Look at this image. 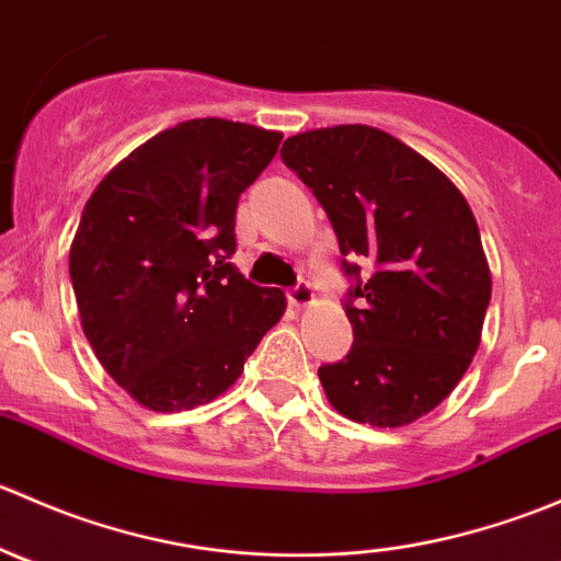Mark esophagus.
<instances>
[{
  "instance_id": "obj_1",
  "label": "esophagus",
  "mask_w": 561,
  "mask_h": 561,
  "mask_svg": "<svg viewBox=\"0 0 561 561\" xmlns=\"http://www.w3.org/2000/svg\"><path fill=\"white\" fill-rule=\"evenodd\" d=\"M287 301L293 304L296 309H309L314 304V293L307 282H298L290 293H287Z\"/></svg>"
}]
</instances>
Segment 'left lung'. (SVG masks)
<instances>
[{"instance_id": "1", "label": "left lung", "mask_w": 561, "mask_h": 561, "mask_svg": "<svg viewBox=\"0 0 561 561\" xmlns=\"http://www.w3.org/2000/svg\"><path fill=\"white\" fill-rule=\"evenodd\" d=\"M282 160L325 208L355 276L353 350L317 371L328 401L377 428L428 415L472 364L491 301L472 208L434 162L369 124L293 135ZM353 259L376 274L360 280Z\"/></svg>"}]
</instances>
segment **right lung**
I'll list each match as a JSON object with an SVG mask.
<instances>
[{
	"label": "right lung",
	"mask_w": 561,
	"mask_h": 561,
	"mask_svg": "<svg viewBox=\"0 0 561 561\" xmlns=\"http://www.w3.org/2000/svg\"><path fill=\"white\" fill-rule=\"evenodd\" d=\"M279 140L276 129L190 118L129 151L87 201L70 247L81 328L146 410L222 396L285 314V293L228 263L241 192Z\"/></svg>",
	"instance_id": "right-lung-1"
}]
</instances>
